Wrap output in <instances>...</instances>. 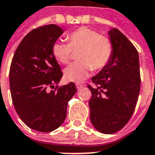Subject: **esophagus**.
<instances>
[{
	"mask_svg": "<svg viewBox=\"0 0 155 155\" xmlns=\"http://www.w3.org/2000/svg\"><path fill=\"white\" fill-rule=\"evenodd\" d=\"M75 86H76V88L77 89H80V88H82V87H83V85H82V84H75Z\"/></svg>",
	"mask_w": 155,
	"mask_h": 155,
	"instance_id": "34e87169",
	"label": "esophagus"
}]
</instances>
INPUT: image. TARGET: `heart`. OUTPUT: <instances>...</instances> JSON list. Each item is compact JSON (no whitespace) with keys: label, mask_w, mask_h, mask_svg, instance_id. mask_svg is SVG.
<instances>
[{"label":"heart","mask_w":155,"mask_h":155,"mask_svg":"<svg viewBox=\"0 0 155 155\" xmlns=\"http://www.w3.org/2000/svg\"><path fill=\"white\" fill-rule=\"evenodd\" d=\"M67 41L68 43L56 41L51 51L57 61L67 64L71 60L72 51H79L77 58L80 60L64 70V78L68 81L84 80L92 68L99 70L106 66L112 54L110 39L88 28L81 27L69 33Z\"/></svg>","instance_id":"1"}]
</instances>
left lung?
I'll list each match as a JSON object with an SVG mask.
<instances>
[{"instance_id":"left-lung-1","label":"left lung","mask_w":155,"mask_h":155,"mask_svg":"<svg viewBox=\"0 0 155 155\" xmlns=\"http://www.w3.org/2000/svg\"><path fill=\"white\" fill-rule=\"evenodd\" d=\"M112 54L107 64L91 78L95 85L89 100L90 119L104 134L119 131L134 112L140 91L139 53L132 43L119 30L108 32Z\"/></svg>"}]
</instances>
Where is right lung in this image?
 Returning <instances> with one entry per match:
<instances>
[{"instance_id": "add662e5", "label": "right lung", "mask_w": 155, "mask_h": 155, "mask_svg": "<svg viewBox=\"0 0 155 155\" xmlns=\"http://www.w3.org/2000/svg\"><path fill=\"white\" fill-rule=\"evenodd\" d=\"M64 30L48 25L32 30L20 43L12 58L9 85L13 106L21 120L33 130L51 132L61 126L68 101L77 91L69 83L48 91L63 73L51 51Z\"/></svg>"}]
</instances>
